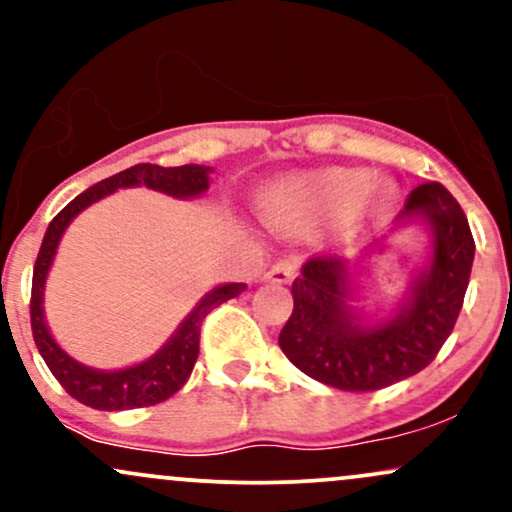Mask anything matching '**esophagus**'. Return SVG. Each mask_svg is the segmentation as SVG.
Returning <instances> with one entry per match:
<instances>
[{"label":"esophagus","instance_id":"1","mask_svg":"<svg viewBox=\"0 0 512 512\" xmlns=\"http://www.w3.org/2000/svg\"><path fill=\"white\" fill-rule=\"evenodd\" d=\"M296 272H298L296 260H281L269 269L267 281H272V284H289V281L296 279Z\"/></svg>","mask_w":512,"mask_h":512}]
</instances>
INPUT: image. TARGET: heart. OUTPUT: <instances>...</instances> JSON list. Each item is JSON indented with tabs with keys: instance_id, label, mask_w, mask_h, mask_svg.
Listing matches in <instances>:
<instances>
[{
	"instance_id": "heart-1",
	"label": "heart",
	"mask_w": 512,
	"mask_h": 512,
	"mask_svg": "<svg viewBox=\"0 0 512 512\" xmlns=\"http://www.w3.org/2000/svg\"><path fill=\"white\" fill-rule=\"evenodd\" d=\"M373 185V175L361 168H327L317 173L298 175L281 182L267 202V211L274 221L293 216L301 221H337L366 197ZM390 204V195L383 192L378 209Z\"/></svg>"
}]
</instances>
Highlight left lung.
<instances>
[{
    "label": "left lung",
    "instance_id": "1",
    "mask_svg": "<svg viewBox=\"0 0 512 512\" xmlns=\"http://www.w3.org/2000/svg\"><path fill=\"white\" fill-rule=\"evenodd\" d=\"M399 223H424L431 252L385 317L363 315L354 305L361 262L313 257L293 281V313L279 346L317 383L346 392L380 390L424 370L450 337L474 262L467 216L440 182H426L409 195Z\"/></svg>",
    "mask_w": 512,
    "mask_h": 512
}]
</instances>
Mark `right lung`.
Returning <instances> with one entry per match:
<instances>
[{"label": "right lung", "instance_id": "add662e5", "mask_svg": "<svg viewBox=\"0 0 512 512\" xmlns=\"http://www.w3.org/2000/svg\"><path fill=\"white\" fill-rule=\"evenodd\" d=\"M209 166H178V168H163L154 163H139L122 173L110 175L64 207L55 219L50 221L48 231H45L43 245H40L38 260L33 267V289H31V330L35 346H38L40 356L48 363L50 373L55 375L57 383L69 392L74 399L91 409L101 411H122V409H139L151 407V404L163 402V399L173 397L182 385L190 378L192 368L199 356V330L202 322L211 310L219 308L221 303L231 301L243 293L248 286L245 284H221L214 286L209 293H204L192 313L180 322L178 330L168 339L154 356H149L142 363L120 368V370H98L84 366L76 358H72L60 344L55 342L48 330V320H45L43 298H45V281L52 267V260L57 255V245L67 231V226L86 207H91L98 199L113 195L115 190L122 187H149V190L163 192V195L175 199H192L204 195L209 190Z\"/></svg>", "mask_w": 512, "mask_h": 512}]
</instances>
